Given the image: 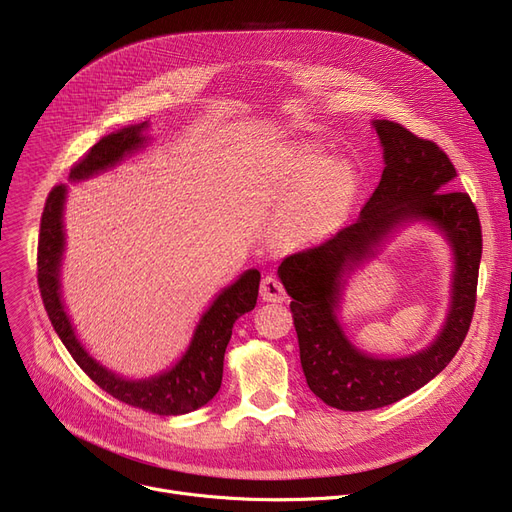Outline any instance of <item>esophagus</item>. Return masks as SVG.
<instances>
[{"label": "esophagus", "instance_id": "1", "mask_svg": "<svg viewBox=\"0 0 512 512\" xmlns=\"http://www.w3.org/2000/svg\"><path fill=\"white\" fill-rule=\"evenodd\" d=\"M259 294H261V299L265 303H282V301H286V290H284L282 282L276 276H265L261 280Z\"/></svg>", "mask_w": 512, "mask_h": 512}]
</instances>
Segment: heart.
I'll list each match as a JSON object with an SVG mask.
<instances>
[{"instance_id": "b5f03b06", "label": "heart", "mask_w": 512, "mask_h": 512, "mask_svg": "<svg viewBox=\"0 0 512 512\" xmlns=\"http://www.w3.org/2000/svg\"><path fill=\"white\" fill-rule=\"evenodd\" d=\"M276 193L288 201L284 232L297 245H317L334 236L351 215L357 174L344 159H330L301 143L284 153L270 174Z\"/></svg>"}]
</instances>
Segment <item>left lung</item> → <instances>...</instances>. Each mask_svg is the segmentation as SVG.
I'll return each mask as SVG.
<instances>
[{
    "mask_svg": "<svg viewBox=\"0 0 512 512\" xmlns=\"http://www.w3.org/2000/svg\"><path fill=\"white\" fill-rule=\"evenodd\" d=\"M384 151V172L359 220L315 249L286 257L278 278L292 297L301 367L307 386L340 411L388 407L432 382L459 351L475 309L481 226L467 193L452 191L448 155L396 122L373 120ZM438 231L453 259L449 309L427 347L400 358H378L345 336L339 313L347 282L402 227Z\"/></svg>",
    "mask_w": 512,
    "mask_h": 512,
    "instance_id": "1",
    "label": "left lung"
}]
</instances>
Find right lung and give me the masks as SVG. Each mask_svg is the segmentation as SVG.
Returning a JSON list of instances; mask_svg holds the SVG:
<instances>
[{
  "instance_id": "right-lung-1",
  "label": "right lung",
  "mask_w": 512,
  "mask_h": 512,
  "mask_svg": "<svg viewBox=\"0 0 512 512\" xmlns=\"http://www.w3.org/2000/svg\"><path fill=\"white\" fill-rule=\"evenodd\" d=\"M149 122L130 124L112 134H105L91 147V151L70 170V182L95 178L151 141ZM68 199V184L53 188L45 201L39 232V288L51 326L68 348L72 359L89 378L107 394L155 415H184L205 407L218 394L224 373V353L232 336L234 321L255 309L259 294V270L242 272L232 284L224 286L207 309L201 313L193 330L191 342L178 361L149 378H126L114 369L97 361L87 346L80 342L76 328L62 294V265L66 253L64 209Z\"/></svg>"
}]
</instances>
